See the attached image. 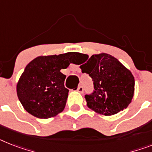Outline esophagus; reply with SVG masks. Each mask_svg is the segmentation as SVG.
Segmentation results:
<instances>
[{
    "label": "esophagus",
    "instance_id": "1",
    "mask_svg": "<svg viewBox=\"0 0 152 152\" xmlns=\"http://www.w3.org/2000/svg\"><path fill=\"white\" fill-rule=\"evenodd\" d=\"M77 91H79V92H82V91H83V87H82V86H81V85H80V86H78V87H77Z\"/></svg>",
    "mask_w": 152,
    "mask_h": 152
}]
</instances>
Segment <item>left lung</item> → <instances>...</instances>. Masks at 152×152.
Here are the masks:
<instances>
[{"label": "left lung", "instance_id": "8db88e82", "mask_svg": "<svg viewBox=\"0 0 152 152\" xmlns=\"http://www.w3.org/2000/svg\"><path fill=\"white\" fill-rule=\"evenodd\" d=\"M80 68L92 79L94 90L85 95L88 106L98 113L111 116L124 110L131 102L134 77L116 58L107 53L85 54Z\"/></svg>", "mask_w": 152, "mask_h": 152}]
</instances>
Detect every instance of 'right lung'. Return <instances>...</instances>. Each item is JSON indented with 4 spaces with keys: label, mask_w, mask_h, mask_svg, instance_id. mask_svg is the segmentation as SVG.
I'll list each match as a JSON object with an SVG mask.
<instances>
[{
    "label": "right lung",
    "mask_w": 152,
    "mask_h": 152,
    "mask_svg": "<svg viewBox=\"0 0 152 152\" xmlns=\"http://www.w3.org/2000/svg\"><path fill=\"white\" fill-rule=\"evenodd\" d=\"M74 53L38 56L26 66L17 84V95L28 113L48 119L64 110L69 90L61 70L73 62Z\"/></svg>",
    "instance_id": "right-lung-1"
}]
</instances>
